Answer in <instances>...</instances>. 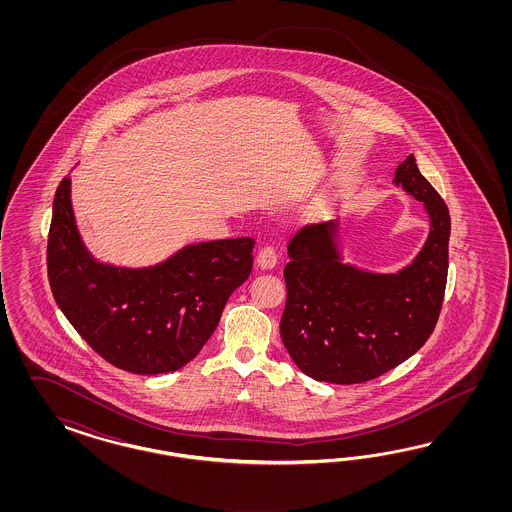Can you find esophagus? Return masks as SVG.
<instances>
[{"label": "esophagus", "instance_id": "1", "mask_svg": "<svg viewBox=\"0 0 512 512\" xmlns=\"http://www.w3.org/2000/svg\"><path fill=\"white\" fill-rule=\"evenodd\" d=\"M276 264H278V253H276V249L270 248V246L261 248L259 255H257V266H259L261 270H272Z\"/></svg>", "mask_w": 512, "mask_h": 512}]
</instances>
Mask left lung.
<instances>
[{
    "instance_id": "obj_1",
    "label": "left lung",
    "mask_w": 512,
    "mask_h": 512,
    "mask_svg": "<svg viewBox=\"0 0 512 512\" xmlns=\"http://www.w3.org/2000/svg\"><path fill=\"white\" fill-rule=\"evenodd\" d=\"M392 182L422 202L430 219L424 246L398 272L347 263L340 219L304 227L289 242L279 332L293 362L315 381L375 379L413 357L434 332L449 270V208L413 154Z\"/></svg>"
}]
</instances>
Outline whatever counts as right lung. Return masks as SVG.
Here are the masks:
<instances>
[{
	"mask_svg": "<svg viewBox=\"0 0 512 512\" xmlns=\"http://www.w3.org/2000/svg\"><path fill=\"white\" fill-rule=\"evenodd\" d=\"M255 242L189 244L142 268L101 263L78 233L71 178L54 195L48 281L67 321L99 357L125 372L180 370L201 353L223 308L251 274Z\"/></svg>",
	"mask_w": 512,
	"mask_h": 512,
	"instance_id": "add662e5",
	"label": "right lung"
}]
</instances>
